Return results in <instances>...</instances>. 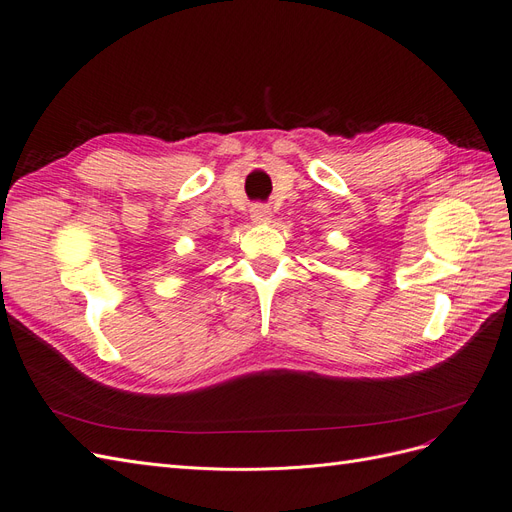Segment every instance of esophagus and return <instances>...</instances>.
<instances>
[{
    "label": "esophagus",
    "mask_w": 512,
    "mask_h": 512,
    "mask_svg": "<svg viewBox=\"0 0 512 512\" xmlns=\"http://www.w3.org/2000/svg\"><path fill=\"white\" fill-rule=\"evenodd\" d=\"M250 213H252V220H254L256 224H267V222H271V209H269L267 205H254V207L250 209Z\"/></svg>",
    "instance_id": "1"
}]
</instances>
